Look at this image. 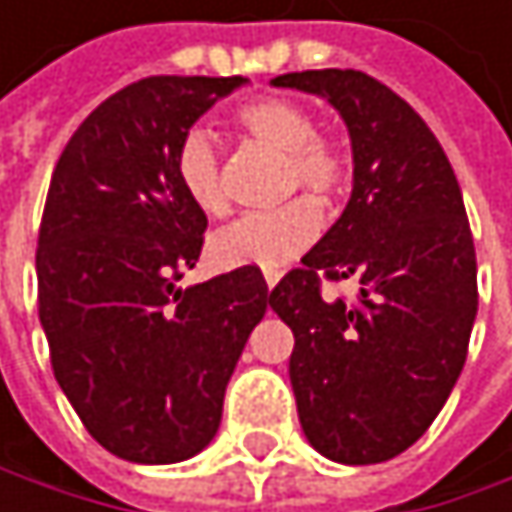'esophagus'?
<instances>
[{"label":"esophagus","mask_w":512,"mask_h":512,"mask_svg":"<svg viewBox=\"0 0 512 512\" xmlns=\"http://www.w3.org/2000/svg\"><path fill=\"white\" fill-rule=\"evenodd\" d=\"M264 282H267V288L273 291V288H276V282H279V273H267V276H264Z\"/></svg>","instance_id":"obj_1"}]
</instances>
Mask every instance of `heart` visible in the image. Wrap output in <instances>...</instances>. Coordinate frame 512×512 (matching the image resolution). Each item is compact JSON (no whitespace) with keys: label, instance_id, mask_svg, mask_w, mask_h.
Segmentation results:
<instances>
[{"label":"heart","instance_id":"heart-1","mask_svg":"<svg viewBox=\"0 0 512 512\" xmlns=\"http://www.w3.org/2000/svg\"><path fill=\"white\" fill-rule=\"evenodd\" d=\"M236 124L248 139L285 157V194L300 188L316 206H331L346 191L349 160L343 148L318 136L315 118L300 102L279 96L245 102L236 108ZM175 178L203 215H224L227 194L221 181V157L209 130L197 127L178 142ZM311 204L294 200L276 212L236 218L212 236L209 258L221 270L258 267L264 273H279L315 242L321 230V215Z\"/></svg>","mask_w":512,"mask_h":512}]
</instances>
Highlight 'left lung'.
Returning <instances> with one entry per match:
<instances>
[{
  "label": "left lung",
  "mask_w": 512,
  "mask_h": 512,
  "mask_svg": "<svg viewBox=\"0 0 512 512\" xmlns=\"http://www.w3.org/2000/svg\"><path fill=\"white\" fill-rule=\"evenodd\" d=\"M327 99L352 142V197L273 291L294 331L291 388L315 452L379 464L410 449L455 388L477 318V254L455 172L428 124L355 69L270 81ZM355 278L359 306L321 301L317 273Z\"/></svg>",
  "instance_id": "8db88e82"
}]
</instances>
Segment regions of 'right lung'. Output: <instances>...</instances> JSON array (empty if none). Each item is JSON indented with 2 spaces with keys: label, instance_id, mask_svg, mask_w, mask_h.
Wrapping results in <instances>:
<instances>
[{
  "label": "right lung",
  "instance_id": "add662e5",
  "mask_svg": "<svg viewBox=\"0 0 512 512\" xmlns=\"http://www.w3.org/2000/svg\"><path fill=\"white\" fill-rule=\"evenodd\" d=\"M245 78L154 75L108 96L63 148L35 251L54 376L90 437L133 464L203 452L233 367L267 312L258 267L200 285L206 215L175 178L178 142Z\"/></svg>",
  "mask_w": 512,
  "mask_h": 512
}]
</instances>
